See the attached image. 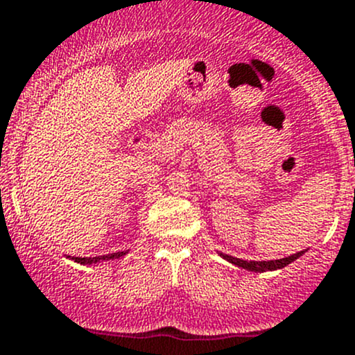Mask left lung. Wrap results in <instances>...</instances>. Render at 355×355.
Listing matches in <instances>:
<instances>
[{"mask_svg":"<svg viewBox=\"0 0 355 355\" xmlns=\"http://www.w3.org/2000/svg\"><path fill=\"white\" fill-rule=\"evenodd\" d=\"M302 253H304V251H301V253L291 254V257L282 258V259H272V261H246V259L234 258V257H229V254H222V257L227 259V261H231L232 265L239 266V268L251 270V272H266V270L284 268V266H287L288 263H292L294 259H297L299 257H301Z\"/></svg>","mask_w":355,"mask_h":355,"instance_id":"8db88e82","label":"left lung"}]
</instances>
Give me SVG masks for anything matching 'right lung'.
<instances>
[{
    "instance_id": "add662e5",
    "label": "right lung",
    "mask_w": 355,
    "mask_h": 355,
    "mask_svg": "<svg viewBox=\"0 0 355 355\" xmlns=\"http://www.w3.org/2000/svg\"><path fill=\"white\" fill-rule=\"evenodd\" d=\"M123 251H119V253H112V254H105V257H96V258H73L75 261L78 263H83V265H87V263H96L98 259H112V258H119L123 257Z\"/></svg>"
}]
</instances>
